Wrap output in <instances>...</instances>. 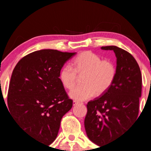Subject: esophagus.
I'll use <instances>...</instances> for the list:
<instances>
[{
  "mask_svg": "<svg viewBox=\"0 0 151 151\" xmlns=\"http://www.w3.org/2000/svg\"><path fill=\"white\" fill-rule=\"evenodd\" d=\"M79 104H80V102H79V101H73V106H76V105H77Z\"/></svg>",
  "mask_w": 151,
  "mask_h": 151,
  "instance_id": "1",
  "label": "esophagus"
}]
</instances>
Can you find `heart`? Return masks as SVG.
Here are the masks:
<instances>
[{
    "instance_id": "1",
    "label": "heart",
    "mask_w": 151,
    "mask_h": 151,
    "mask_svg": "<svg viewBox=\"0 0 151 151\" xmlns=\"http://www.w3.org/2000/svg\"><path fill=\"white\" fill-rule=\"evenodd\" d=\"M73 68L65 66L59 73L62 85L67 90L74 88L77 76H83V85L70 92L69 96L75 101H85L96 95H102L111 88L115 80L117 69L115 64L90 51L80 53L73 60Z\"/></svg>"
}]
</instances>
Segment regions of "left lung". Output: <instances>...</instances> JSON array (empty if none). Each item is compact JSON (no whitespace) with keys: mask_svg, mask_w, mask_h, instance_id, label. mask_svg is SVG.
Masks as SVG:
<instances>
[{"mask_svg":"<svg viewBox=\"0 0 151 151\" xmlns=\"http://www.w3.org/2000/svg\"><path fill=\"white\" fill-rule=\"evenodd\" d=\"M101 49L115 52L117 74L111 88L87 104L85 132L99 146L113 141L137 119L142 93V74L134 58L116 46Z\"/></svg>","mask_w":151,"mask_h":151,"instance_id":"8db88e82","label":"left lung"}]
</instances>
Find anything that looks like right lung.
<instances>
[{
    "label": "right lung",
    "mask_w": 151,
    "mask_h": 151,
    "mask_svg": "<svg viewBox=\"0 0 151 151\" xmlns=\"http://www.w3.org/2000/svg\"><path fill=\"white\" fill-rule=\"evenodd\" d=\"M75 54L38 50L22 58L12 72L7 109L17 124L44 144L54 142L62 118L72 107L59 73Z\"/></svg>",
    "instance_id": "obj_1"
}]
</instances>
